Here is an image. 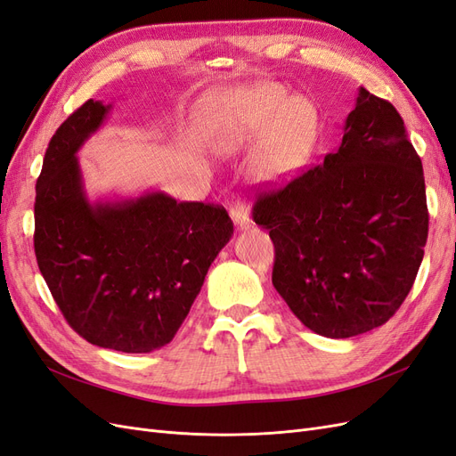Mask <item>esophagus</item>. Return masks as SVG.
I'll use <instances>...</instances> for the list:
<instances>
[{"instance_id": "34e87169", "label": "esophagus", "mask_w": 456, "mask_h": 456, "mask_svg": "<svg viewBox=\"0 0 456 456\" xmlns=\"http://www.w3.org/2000/svg\"><path fill=\"white\" fill-rule=\"evenodd\" d=\"M230 216L233 220V224H236L238 228H245V226H249V223H251L249 209H247V205L240 200L230 205Z\"/></svg>"}]
</instances>
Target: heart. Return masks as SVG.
Returning <instances> with one entry per match:
<instances>
[{"label":"heart","mask_w":456,"mask_h":456,"mask_svg":"<svg viewBox=\"0 0 456 456\" xmlns=\"http://www.w3.org/2000/svg\"><path fill=\"white\" fill-rule=\"evenodd\" d=\"M287 102V93L270 84L258 87L251 94L232 99L224 108L223 123L216 134L218 146L223 150H236L255 141L281 113L270 139L256 158V173L270 178L287 171L298 156L310 129L305 104Z\"/></svg>","instance_id":"obj_1"}]
</instances>
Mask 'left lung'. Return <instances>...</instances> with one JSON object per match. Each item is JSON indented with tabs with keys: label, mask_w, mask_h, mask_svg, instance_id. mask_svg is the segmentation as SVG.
Returning a JSON list of instances; mask_svg holds the SVG:
<instances>
[{
	"label": "left lung",
	"mask_w": 456,
	"mask_h": 456,
	"mask_svg": "<svg viewBox=\"0 0 456 456\" xmlns=\"http://www.w3.org/2000/svg\"><path fill=\"white\" fill-rule=\"evenodd\" d=\"M253 220L270 230L275 291L310 330L350 338L384 325L428 240L422 161L397 110L362 87L340 146L260 191Z\"/></svg>",
	"instance_id": "obj_1"
}]
</instances>
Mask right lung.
I'll return each mask as SVG.
<instances>
[{"instance_id":"obj_1","label":"right lung","mask_w":456,"mask_h":456,"mask_svg":"<svg viewBox=\"0 0 456 456\" xmlns=\"http://www.w3.org/2000/svg\"><path fill=\"white\" fill-rule=\"evenodd\" d=\"M110 108L89 99L53 134L36 183L34 249L79 337L148 354L176 335L233 224L224 207L163 191L91 203L76 154Z\"/></svg>"}]
</instances>
